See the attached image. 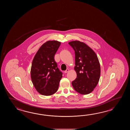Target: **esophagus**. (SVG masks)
<instances>
[{"mask_svg":"<svg viewBox=\"0 0 130 130\" xmlns=\"http://www.w3.org/2000/svg\"><path fill=\"white\" fill-rule=\"evenodd\" d=\"M69 69H66V70L64 72L65 73H67V72H69Z\"/></svg>","mask_w":130,"mask_h":130,"instance_id":"1","label":"esophagus"}]
</instances>
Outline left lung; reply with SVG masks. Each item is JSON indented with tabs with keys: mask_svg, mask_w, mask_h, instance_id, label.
<instances>
[{
	"mask_svg": "<svg viewBox=\"0 0 130 130\" xmlns=\"http://www.w3.org/2000/svg\"><path fill=\"white\" fill-rule=\"evenodd\" d=\"M75 51V71L77 77L72 82L76 91L83 95L93 91L100 80V66L96 53L85 43L79 41L69 43Z\"/></svg>",
	"mask_w": 130,
	"mask_h": 130,
	"instance_id": "1",
	"label": "left lung"
}]
</instances>
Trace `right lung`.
<instances>
[{
	"label": "right lung",
	"instance_id": "add662e5",
	"mask_svg": "<svg viewBox=\"0 0 130 130\" xmlns=\"http://www.w3.org/2000/svg\"><path fill=\"white\" fill-rule=\"evenodd\" d=\"M61 43L48 41L42 45L33 58L30 77L33 86L40 94L50 96L58 91L62 72L58 68L54 56Z\"/></svg>",
	"mask_w": 130,
	"mask_h": 130
}]
</instances>
